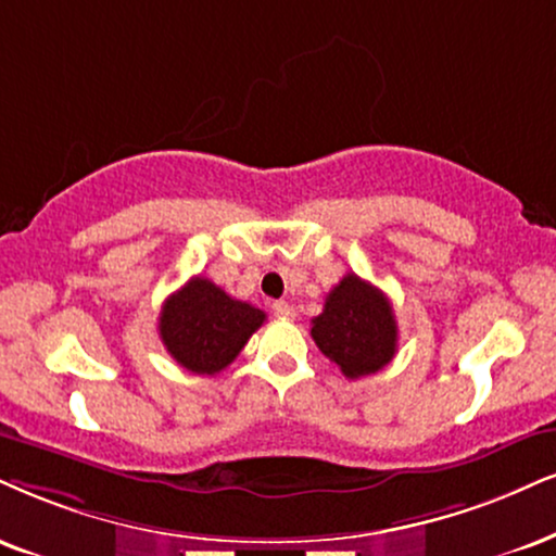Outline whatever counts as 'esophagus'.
Listing matches in <instances>:
<instances>
[{
	"label": "esophagus",
	"mask_w": 556,
	"mask_h": 556,
	"mask_svg": "<svg viewBox=\"0 0 556 556\" xmlns=\"http://www.w3.org/2000/svg\"><path fill=\"white\" fill-rule=\"evenodd\" d=\"M273 314L280 319H293L296 317V309H293L289 301H276V304H273Z\"/></svg>",
	"instance_id": "34e87169"
}]
</instances>
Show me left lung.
Here are the masks:
<instances>
[{
  "mask_svg": "<svg viewBox=\"0 0 556 556\" xmlns=\"http://www.w3.org/2000/svg\"><path fill=\"white\" fill-rule=\"evenodd\" d=\"M312 338L348 379L381 371L396 353L392 301L368 280L348 273L327 293L319 317L312 319Z\"/></svg>",
  "mask_w": 556,
  "mask_h": 556,
  "instance_id": "8db88e82",
  "label": "left lung"
}]
</instances>
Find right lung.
<instances>
[{"mask_svg":"<svg viewBox=\"0 0 556 556\" xmlns=\"http://www.w3.org/2000/svg\"><path fill=\"white\" fill-rule=\"evenodd\" d=\"M263 321L265 312L257 306L231 299L208 278L195 276L162 304L160 338L182 368L214 376L242 353Z\"/></svg>","mask_w":556,"mask_h":556,"instance_id":"1","label":"right lung"}]
</instances>
